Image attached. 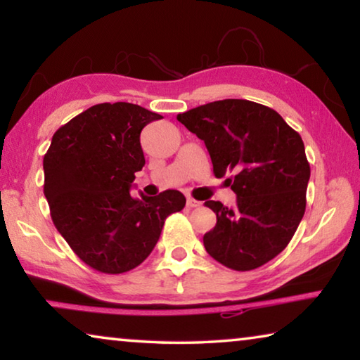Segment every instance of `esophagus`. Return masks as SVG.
<instances>
[{
    "label": "esophagus",
    "mask_w": 360,
    "mask_h": 360,
    "mask_svg": "<svg viewBox=\"0 0 360 360\" xmlns=\"http://www.w3.org/2000/svg\"><path fill=\"white\" fill-rule=\"evenodd\" d=\"M200 205H202V202H198V200L191 198V197L187 198V206H188V208H197V206H200Z\"/></svg>",
    "instance_id": "34e87169"
}]
</instances>
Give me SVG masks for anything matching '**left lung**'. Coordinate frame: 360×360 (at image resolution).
<instances>
[{
  "label": "left lung",
  "instance_id": "obj_1",
  "mask_svg": "<svg viewBox=\"0 0 360 360\" xmlns=\"http://www.w3.org/2000/svg\"><path fill=\"white\" fill-rule=\"evenodd\" d=\"M203 139L216 178L236 205L205 202L216 227L203 236L206 252L236 271L259 268L289 245L307 208L309 163L302 136L275 109L249 100H221L178 114Z\"/></svg>",
  "mask_w": 360,
  "mask_h": 360
}]
</instances>
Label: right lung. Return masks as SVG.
<instances>
[{
  "mask_svg": "<svg viewBox=\"0 0 360 360\" xmlns=\"http://www.w3.org/2000/svg\"><path fill=\"white\" fill-rule=\"evenodd\" d=\"M162 119L131 103H101L53 133L44 155V195L60 235L84 264L109 275L148 259L165 219L186 206L179 191L133 198L144 167L139 135Z\"/></svg>",
  "mask_w": 360,
  "mask_h": 360,
  "instance_id": "obj_1",
  "label": "right lung"
}]
</instances>
